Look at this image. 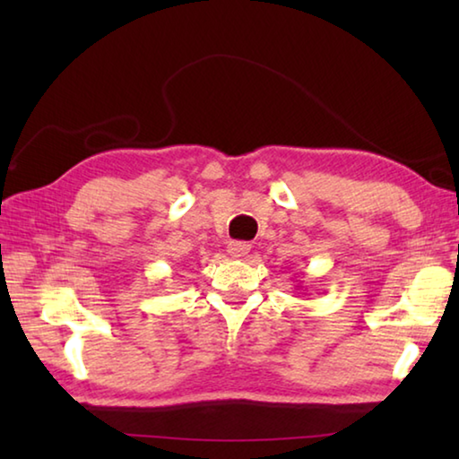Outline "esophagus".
<instances>
[{"mask_svg":"<svg viewBox=\"0 0 459 459\" xmlns=\"http://www.w3.org/2000/svg\"><path fill=\"white\" fill-rule=\"evenodd\" d=\"M227 251H229L230 257H235V259H243V257H247L248 251H251V245H247V243H238V240H232V243H229Z\"/></svg>","mask_w":459,"mask_h":459,"instance_id":"esophagus-1","label":"esophagus"}]
</instances>
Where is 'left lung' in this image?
I'll return each mask as SVG.
<instances>
[{
    "mask_svg": "<svg viewBox=\"0 0 459 459\" xmlns=\"http://www.w3.org/2000/svg\"><path fill=\"white\" fill-rule=\"evenodd\" d=\"M295 287H301V285H295Z\"/></svg>",
    "mask_w": 459,
    "mask_h": 459,
    "instance_id": "8db88e82",
    "label": "left lung"
}]
</instances>
